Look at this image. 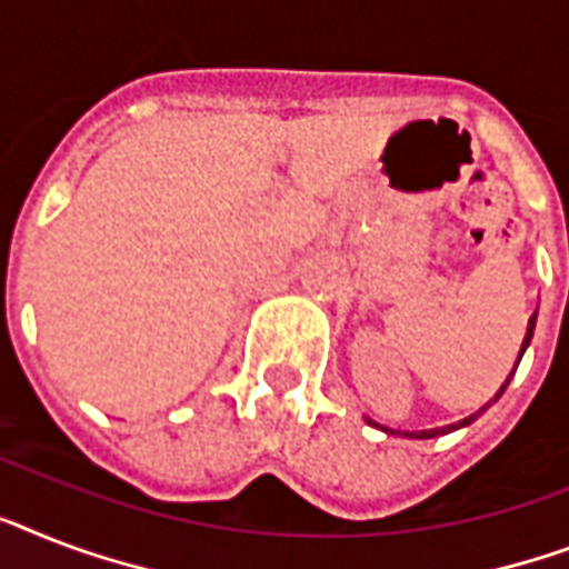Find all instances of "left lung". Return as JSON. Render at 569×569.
<instances>
[{"instance_id": "obj_1", "label": "left lung", "mask_w": 569, "mask_h": 569, "mask_svg": "<svg viewBox=\"0 0 569 569\" xmlns=\"http://www.w3.org/2000/svg\"><path fill=\"white\" fill-rule=\"evenodd\" d=\"M535 325H538V312H535V316L529 318V327H526V339H523V345H520V357H517V365H520V359H523L526 348H529V341H532V336H535ZM517 365H515V371H517ZM515 371L509 373V380H511V377H515ZM509 380L502 382V386H500V391H497V395H493V400H488V403H485L482 409H479V412H473V415H470V418L459 420V423H450V427H438V429H418V432H409V429H403V432H400V429L382 427V423H377V420H371V418H365V420H368V423H371V427H380L382 432H389V436H400V438H438V436H447V432H452V429H461V427H468V423H473V420H477L479 415H482L485 409H488V406H491V403H497V400H500V397H502V391H506V386H509Z\"/></svg>"}]
</instances>
